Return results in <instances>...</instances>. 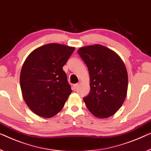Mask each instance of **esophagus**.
<instances>
[{"label": "esophagus", "mask_w": 151, "mask_h": 151, "mask_svg": "<svg viewBox=\"0 0 151 151\" xmlns=\"http://www.w3.org/2000/svg\"><path fill=\"white\" fill-rule=\"evenodd\" d=\"M80 85V83H76V84L73 85V89L74 90H76V89L78 88V85Z\"/></svg>", "instance_id": "1"}]
</instances>
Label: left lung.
<instances>
[{
	"instance_id": "1",
	"label": "left lung",
	"mask_w": 151,
	"mask_h": 151,
	"mask_svg": "<svg viewBox=\"0 0 151 151\" xmlns=\"http://www.w3.org/2000/svg\"><path fill=\"white\" fill-rule=\"evenodd\" d=\"M77 52L89 73L90 92L83 98L85 105L96 117H110L119 111L127 96L124 63L114 51L101 45L81 47Z\"/></svg>"
}]
</instances>
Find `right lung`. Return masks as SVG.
<instances>
[{"label": "right lung", "mask_w": 151, "mask_h": 151, "mask_svg": "<svg viewBox=\"0 0 151 151\" xmlns=\"http://www.w3.org/2000/svg\"><path fill=\"white\" fill-rule=\"evenodd\" d=\"M74 51L75 47L49 43L27 57L20 73V87L34 113L50 118L63 109L72 89L62 67Z\"/></svg>", "instance_id": "obj_1"}]
</instances>
